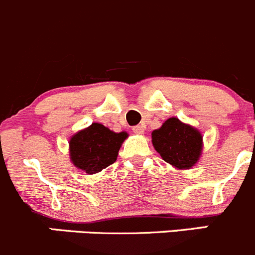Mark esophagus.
Wrapping results in <instances>:
<instances>
[{
    "mask_svg": "<svg viewBox=\"0 0 255 255\" xmlns=\"http://www.w3.org/2000/svg\"><path fill=\"white\" fill-rule=\"evenodd\" d=\"M132 131L136 133V135H142L145 132V127L143 125H137V127H133Z\"/></svg>",
    "mask_w": 255,
    "mask_h": 255,
    "instance_id": "34e87169",
    "label": "esophagus"
}]
</instances>
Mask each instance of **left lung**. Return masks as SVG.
Listing matches in <instances>:
<instances>
[{"instance_id":"1","label":"left lung","mask_w":255,"mask_h":255,"mask_svg":"<svg viewBox=\"0 0 255 255\" xmlns=\"http://www.w3.org/2000/svg\"><path fill=\"white\" fill-rule=\"evenodd\" d=\"M152 145L161 157L177 170H188L200 160L203 136L198 128L170 118L151 133Z\"/></svg>"}]
</instances>
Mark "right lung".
Instances as JSON below:
<instances>
[{"mask_svg": "<svg viewBox=\"0 0 255 255\" xmlns=\"http://www.w3.org/2000/svg\"><path fill=\"white\" fill-rule=\"evenodd\" d=\"M128 136L127 131L114 132L103 124L93 123L70 137V161L88 175L100 172L117 161L120 147Z\"/></svg>", "mask_w": 255, "mask_h": 255, "instance_id": "add662e5", "label": "right lung"}]
</instances>
